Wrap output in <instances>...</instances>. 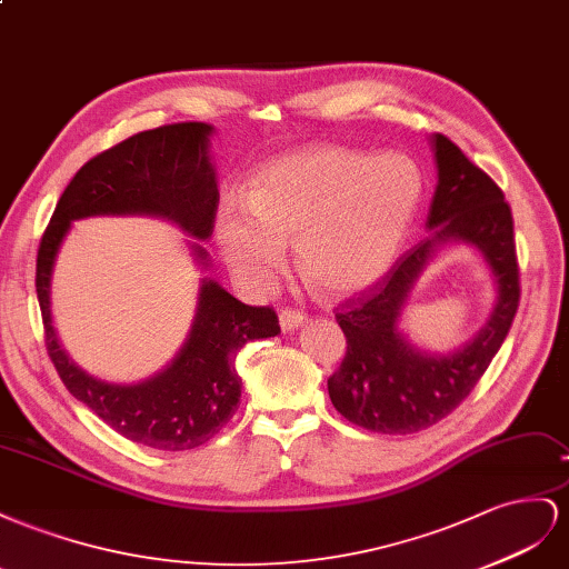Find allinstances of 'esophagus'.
<instances>
[{"instance_id": "34e87169", "label": "esophagus", "mask_w": 569, "mask_h": 569, "mask_svg": "<svg viewBox=\"0 0 569 569\" xmlns=\"http://www.w3.org/2000/svg\"><path fill=\"white\" fill-rule=\"evenodd\" d=\"M305 319H307V315H302L300 310H293V307H286V310H281V315H279V323L283 331L298 329Z\"/></svg>"}]
</instances>
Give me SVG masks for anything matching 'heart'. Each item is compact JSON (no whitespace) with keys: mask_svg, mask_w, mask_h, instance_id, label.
I'll list each match as a JSON object with an SVG mask.
<instances>
[{"mask_svg":"<svg viewBox=\"0 0 569 569\" xmlns=\"http://www.w3.org/2000/svg\"><path fill=\"white\" fill-rule=\"evenodd\" d=\"M421 200V176L400 154L371 157L317 144L269 161L250 198L219 207L217 242L242 283L269 286L296 242L298 269L315 290L355 296L393 264Z\"/></svg>","mask_w":569,"mask_h":569,"instance_id":"obj_1","label":"heart"}]
</instances>
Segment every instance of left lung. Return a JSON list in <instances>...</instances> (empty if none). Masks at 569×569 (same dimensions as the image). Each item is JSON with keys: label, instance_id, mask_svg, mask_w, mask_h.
Returning <instances> with one entry per match:
<instances>
[{"label": "left lung", "instance_id": "obj_1", "mask_svg": "<svg viewBox=\"0 0 569 569\" xmlns=\"http://www.w3.org/2000/svg\"><path fill=\"white\" fill-rule=\"evenodd\" d=\"M438 186L427 226L433 236L405 252L383 279L336 315L346 357L329 377L333 408L352 425L377 433H417L446 419L475 391L506 340L519 305V267L512 212L493 178L450 138L436 133ZM477 244L492 264L499 300L492 319L452 356L415 351L397 331V317L436 241Z\"/></svg>", "mask_w": 569, "mask_h": 569}]
</instances>
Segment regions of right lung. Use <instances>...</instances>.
I'll return each instance as SVG.
<instances>
[{"instance_id":"obj_1","label":"right lung","mask_w":569,"mask_h":569,"mask_svg":"<svg viewBox=\"0 0 569 569\" xmlns=\"http://www.w3.org/2000/svg\"><path fill=\"white\" fill-rule=\"evenodd\" d=\"M212 126L167 123L121 140L86 161L63 190L38 248L36 288L47 355L63 386L128 441L157 450H190L214 438L238 410V350L281 331L271 307H250L214 281L200 288L190 336L169 369L138 386H113L80 371L59 348L50 317L54 257L73 219L157 214L194 238L214 231L219 190L207 144ZM204 259V250L194 248Z\"/></svg>"}]
</instances>
